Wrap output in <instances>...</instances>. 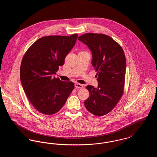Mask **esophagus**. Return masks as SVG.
<instances>
[{
	"instance_id": "esophagus-1",
	"label": "esophagus",
	"mask_w": 157,
	"mask_h": 157,
	"mask_svg": "<svg viewBox=\"0 0 157 157\" xmlns=\"http://www.w3.org/2000/svg\"><path fill=\"white\" fill-rule=\"evenodd\" d=\"M75 86L76 88L77 89H79V88H82L83 87V85L81 83H76L75 84Z\"/></svg>"
}]
</instances>
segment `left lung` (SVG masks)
I'll return each mask as SVG.
<instances>
[{
	"label": "left lung",
	"instance_id": "8db88e82",
	"mask_svg": "<svg viewBox=\"0 0 157 157\" xmlns=\"http://www.w3.org/2000/svg\"><path fill=\"white\" fill-rule=\"evenodd\" d=\"M92 53V64L97 72L98 87L87 85L90 96L84 102L86 109L101 117L111 112L124 91L126 59L121 46L102 33H87L78 37Z\"/></svg>",
	"mask_w": 157,
	"mask_h": 157
}]
</instances>
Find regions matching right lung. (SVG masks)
I'll return each mask as SVG.
<instances>
[{
  "label": "right lung",
  "instance_id": "right-lung-1",
  "mask_svg": "<svg viewBox=\"0 0 157 157\" xmlns=\"http://www.w3.org/2000/svg\"><path fill=\"white\" fill-rule=\"evenodd\" d=\"M78 36L74 33L40 37L23 56L20 68L23 88L31 104L43 114L58 112L74 89L73 82L60 81L53 75L64 64Z\"/></svg>",
  "mask_w": 157,
  "mask_h": 157
}]
</instances>
